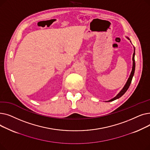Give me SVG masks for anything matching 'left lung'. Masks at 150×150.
I'll list each match as a JSON object with an SVG mask.
<instances>
[{"mask_svg": "<svg viewBox=\"0 0 150 150\" xmlns=\"http://www.w3.org/2000/svg\"><path fill=\"white\" fill-rule=\"evenodd\" d=\"M127 38L129 40V39L128 37H127ZM134 56H135V49H134V53H133V55H132V71H131V74H130V75H129V78L128 79V81H127V83L125 84V86L123 87V88L121 90V91H120L119 93H118L117 95L114 98H112L111 100H109V101H106V102L112 101H114V100H117V99H118V98H120V97L123 95V94H124L126 92H127V91L128 89V88H129V86H130V84H131V81H132V77H133L134 74V72H135L136 63H135Z\"/></svg>", "mask_w": 150, "mask_h": 150, "instance_id": "left-lung-1", "label": "left lung"}]
</instances>
